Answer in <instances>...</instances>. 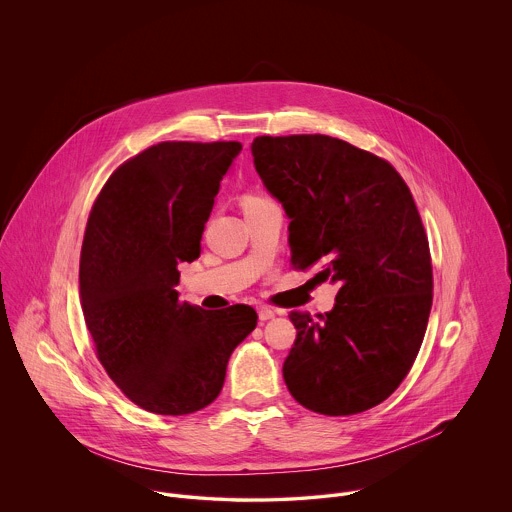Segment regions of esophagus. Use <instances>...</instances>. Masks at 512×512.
Listing matches in <instances>:
<instances>
[{
    "instance_id": "obj_1",
    "label": "esophagus",
    "mask_w": 512,
    "mask_h": 512,
    "mask_svg": "<svg viewBox=\"0 0 512 512\" xmlns=\"http://www.w3.org/2000/svg\"><path fill=\"white\" fill-rule=\"evenodd\" d=\"M258 317H260V321H268V319L276 317V311L272 307H260L258 309Z\"/></svg>"
}]
</instances>
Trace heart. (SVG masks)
<instances>
[{"label":"heart","mask_w":512,"mask_h":512,"mask_svg":"<svg viewBox=\"0 0 512 512\" xmlns=\"http://www.w3.org/2000/svg\"><path fill=\"white\" fill-rule=\"evenodd\" d=\"M266 203H274L270 197H264V195H258V193H248L244 195L242 199V209H254V207H260V205H266Z\"/></svg>","instance_id":"obj_1"}]
</instances>
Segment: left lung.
<instances>
[{"label":"left lung","instance_id":"obj_1","mask_svg":"<svg viewBox=\"0 0 512 512\" xmlns=\"http://www.w3.org/2000/svg\"><path fill=\"white\" fill-rule=\"evenodd\" d=\"M252 155L292 219L293 268L339 284L317 321L290 313L288 390L325 416L378 406L414 365L434 299L428 234L406 181L386 159L321 134L258 136Z\"/></svg>","mask_w":512,"mask_h":512}]
</instances>
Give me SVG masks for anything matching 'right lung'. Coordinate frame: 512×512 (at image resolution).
Instances as JSON below:
<instances>
[{"label":"right lung","mask_w":512,"mask_h":512,"mask_svg":"<svg viewBox=\"0 0 512 512\" xmlns=\"http://www.w3.org/2000/svg\"><path fill=\"white\" fill-rule=\"evenodd\" d=\"M240 142H161L104 183L80 250V305L96 357L134 404L161 416L209 406L256 327L250 305L179 299V262L201 254L220 181Z\"/></svg>","instance_id":"obj_1"}]
</instances>
